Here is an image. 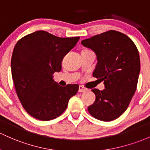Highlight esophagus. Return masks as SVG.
<instances>
[{
	"instance_id": "1",
	"label": "esophagus",
	"mask_w": 150,
	"mask_h": 150,
	"mask_svg": "<svg viewBox=\"0 0 150 150\" xmlns=\"http://www.w3.org/2000/svg\"><path fill=\"white\" fill-rule=\"evenodd\" d=\"M87 91V89L83 87V86H79V92H84V91Z\"/></svg>"
}]
</instances>
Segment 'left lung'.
Masks as SVG:
<instances>
[{
	"label": "left lung",
	"mask_w": 150,
	"mask_h": 150,
	"mask_svg": "<svg viewBox=\"0 0 150 150\" xmlns=\"http://www.w3.org/2000/svg\"><path fill=\"white\" fill-rule=\"evenodd\" d=\"M81 44L97 56L93 76L104 81L102 91L94 88L96 100L88 107L94 118L110 122L120 117L136 91L140 71L139 54L131 38L114 30L83 40Z\"/></svg>",
	"instance_id": "obj_1"
}]
</instances>
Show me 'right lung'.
<instances>
[{
  "mask_svg": "<svg viewBox=\"0 0 150 150\" xmlns=\"http://www.w3.org/2000/svg\"><path fill=\"white\" fill-rule=\"evenodd\" d=\"M79 37L60 38L38 30L21 38L11 57V73L18 97L25 110L34 118L49 121L66 110L78 84L63 87L53 79L62 70L64 56Z\"/></svg>",
  "mask_w": 150,
  "mask_h": 150,
  "instance_id": "add662e5",
  "label": "right lung"
}]
</instances>
